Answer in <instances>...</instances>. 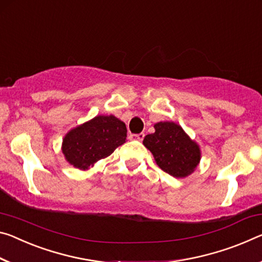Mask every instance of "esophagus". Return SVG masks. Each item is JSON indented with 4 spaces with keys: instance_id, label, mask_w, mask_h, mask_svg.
Returning a JSON list of instances; mask_svg holds the SVG:
<instances>
[{
    "instance_id": "34e87169",
    "label": "esophagus",
    "mask_w": 262,
    "mask_h": 262,
    "mask_svg": "<svg viewBox=\"0 0 262 262\" xmlns=\"http://www.w3.org/2000/svg\"><path fill=\"white\" fill-rule=\"evenodd\" d=\"M130 139L142 141L144 139V133H140V134H133V135H130Z\"/></svg>"
}]
</instances>
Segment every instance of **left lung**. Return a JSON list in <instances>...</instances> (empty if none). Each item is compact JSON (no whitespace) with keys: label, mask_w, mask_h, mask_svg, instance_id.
I'll list each match as a JSON object with an SVG mask.
<instances>
[{"label":"left lung","mask_w":262,"mask_h":262,"mask_svg":"<svg viewBox=\"0 0 262 262\" xmlns=\"http://www.w3.org/2000/svg\"><path fill=\"white\" fill-rule=\"evenodd\" d=\"M155 133L143 140L144 147L151 151L159 167L169 175L183 178L194 171L201 161V149L172 121L154 124Z\"/></svg>","instance_id":"8db88e82"}]
</instances>
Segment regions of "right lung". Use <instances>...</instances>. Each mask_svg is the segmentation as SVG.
<instances>
[{"label":"right lung","mask_w":262,"mask_h":262,"mask_svg":"<svg viewBox=\"0 0 262 262\" xmlns=\"http://www.w3.org/2000/svg\"><path fill=\"white\" fill-rule=\"evenodd\" d=\"M127 128L114 115H98L64 136L61 151L74 168L87 170L126 142Z\"/></svg>","instance_id":"1"}]
</instances>
